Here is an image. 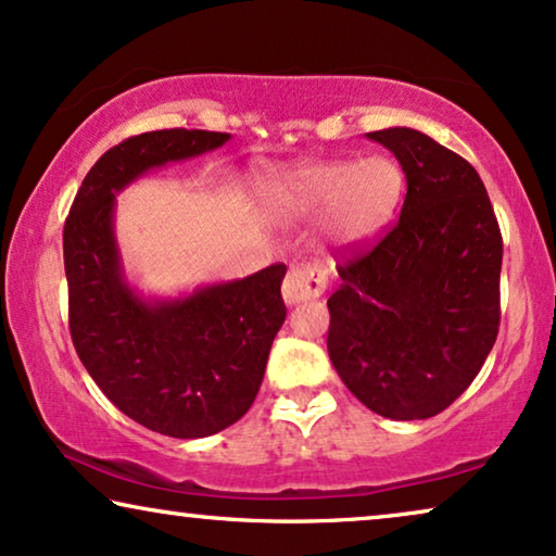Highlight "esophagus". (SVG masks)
I'll return each mask as SVG.
<instances>
[{
	"label": "esophagus",
	"instance_id": "esophagus-1",
	"mask_svg": "<svg viewBox=\"0 0 556 556\" xmlns=\"http://www.w3.org/2000/svg\"><path fill=\"white\" fill-rule=\"evenodd\" d=\"M326 280H329V276H326L321 265L316 263L293 265L283 280V299L288 306L318 299V295L326 291Z\"/></svg>",
	"mask_w": 556,
	"mask_h": 556
}]
</instances>
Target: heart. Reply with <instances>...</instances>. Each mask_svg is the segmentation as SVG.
<instances>
[{"label": "heart", "mask_w": 556, "mask_h": 556, "mask_svg": "<svg viewBox=\"0 0 556 556\" xmlns=\"http://www.w3.org/2000/svg\"><path fill=\"white\" fill-rule=\"evenodd\" d=\"M405 192V174L392 156L375 154L362 162H308L273 172L257 194L276 219H308L326 212L333 238L356 240L375 232L394 215Z\"/></svg>", "instance_id": "heart-1"}]
</instances>
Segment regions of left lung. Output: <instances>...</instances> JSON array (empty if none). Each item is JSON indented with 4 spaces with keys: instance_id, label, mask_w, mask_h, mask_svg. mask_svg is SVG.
Returning a JSON list of instances; mask_svg holds the SVG:
<instances>
[{
    "instance_id": "1",
    "label": "left lung",
    "mask_w": 556,
    "mask_h": 556,
    "mask_svg": "<svg viewBox=\"0 0 556 556\" xmlns=\"http://www.w3.org/2000/svg\"><path fill=\"white\" fill-rule=\"evenodd\" d=\"M367 136L397 156L407 194L397 223L337 265L326 346L371 413L425 420L468 390L496 344L504 240L466 159L415 128Z\"/></svg>"
}]
</instances>
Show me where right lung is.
<instances>
[{
    "instance_id": "right-lung-1",
    "label": "right lung",
    "mask_w": 556,
    "mask_h": 556,
    "mask_svg": "<svg viewBox=\"0 0 556 556\" xmlns=\"http://www.w3.org/2000/svg\"><path fill=\"white\" fill-rule=\"evenodd\" d=\"M230 139L164 128L121 141L86 174L63 230L67 324L83 367L121 413L169 438H207L248 413L286 321V265L147 301L126 283L113 238L116 194L143 172Z\"/></svg>"
}]
</instances>
